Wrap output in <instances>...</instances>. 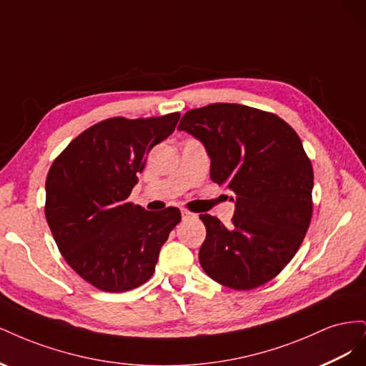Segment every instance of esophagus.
I'll return each mask as SVG.
<instances>
[{"label":"esophagus","mask_w":366,"mask_h":366,"mask_svg":"<svg viewBox=\"0 0 366 366\" xmlns=\"http://www.w3.org/2000/svg\"><path fill=\"white\" fill-rule=\"evenodd\" d=\"M182 218L186 221V219H191V218H195V214L189 212V210L186 209H182Z\"/></svg>","instance_id":"obj_1"}]
</instances>
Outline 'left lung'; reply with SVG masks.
<instances>
[{"instance_id":"obj_1","label":"left lung","mask_w":366,"mask_h":366,"mask_svg":"<svg viewBox=\"0 0 366 366\" xmlns=\"http://www.w3.org/2000/svg\"><path fill=\"white\" fill-rule=\"evenodd\" d=\"M179 129L203 143L210 179L235 194L230 227L200 215L203 270L235 290L269 282L292 261L312 219L313 168L301 139L278 116L238 104L191 109Z\"/></svg>"}]
</instances>
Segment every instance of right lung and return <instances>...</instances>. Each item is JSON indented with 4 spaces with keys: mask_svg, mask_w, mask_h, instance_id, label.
Here are the masks:
<instances>
[{
    "mask_svg": "<svg viewBox=\"0 0 366 366\" xmlns=\"http://www.w3.org/2000/svg\"><path fill=\"white\" fill-rule=\"evenodd\" d=\"M180 119L113 117L77 136L53 162L46 180V218L70 267L96 289L120 293L147 282L177 207L160 212L128 203L147 156Z\"/></svg>",
    "mask_w": 366,
    "mask_h": 366,
    "instance_id": "1",
    "label": "right lung"
}]
</instances>
